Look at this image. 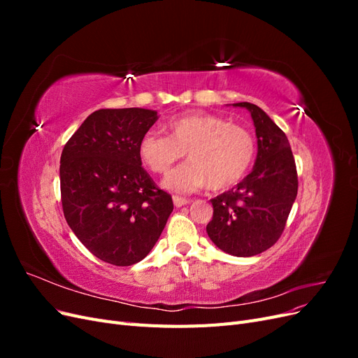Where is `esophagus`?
I'll return each instance as SVG.
<instances>
[{
    "label": "esophagus",
    "mask_w": 358,
    "mask_h": 358,
    "mask_svg": "<svg viewBox=\"0 0 358 358\" xmlns=\"http://www.w3.org/2000/svg\"><path fill=\"white\" fill-rule=\"evenodd\" d=\"M173 203H175L176 208H182V206H185L189 203L188 199L185 197H179V196H173Z\"/></svg>",
    "instance_id": "obj_1"
}]
</instances>
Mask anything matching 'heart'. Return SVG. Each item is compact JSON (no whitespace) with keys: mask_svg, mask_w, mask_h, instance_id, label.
Instances as JSON below:
<instances>
[{"mask_svg":"<svg viewBox=\"0 0 358 358\" xmlns=\"http://www.w3.org/2000/svg\"><path fill=\"white\" fill-rule=\"evenodd\" d=\"M169 136L146 133L138 143L143 164L167 175L185 154L188 164L171 171L164 185L176 192H192L210 185L221 191L239 183L257 155L254 136L245 127L209 113H187L166 125Z\"/></svg>","mask_w":358,"mask_h":358,"instance_id":"heart-1","label":"heart"}]
</instances>
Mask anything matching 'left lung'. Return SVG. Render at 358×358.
I'll return each instance as SVG.
<instances>
[{
    "label": "left lung",
    "mask_w": 358,
    "mask_h": 358,
    "mask_svg": "<svg viewBox=\"0 0 358 358\" xmlns=\"http://www.w3.org/2000/svg\"><path fill=\"white\" fill-rule=\"evenodd\" d=\"M251 112L258 138L254 170L237 187L212 199L213 216L206 227L224 252L252 257L282 236L297 197L296 161L285 133L266 112L251 103H236Z\"/></svg>",
    "instance_id": "8db88e82"
}]
</instances>
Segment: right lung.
<instances>
[{
  "instance_id": "add662e5",
  "label": "right lung",
  "mask_w": 358,
  "mask_h": 358,
  "mask_svg": "<svg viewBox=\"0 0 358 358\" xmlns=\"http://www.w3.org/2000/svg\"><path fill=\"white\" fill-rule=\"evenodd\" d=\"M138 107L100 109L85 119L61 154L66 221L88 251L113 266L149 254L173 210L169 192L142 167L138 143L157 121Z\"/></svg>"
}]
</instances>
